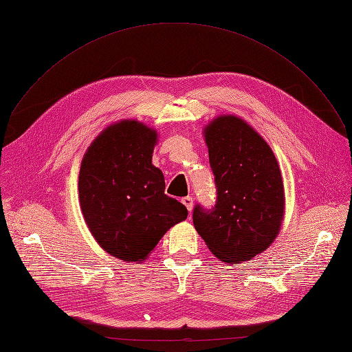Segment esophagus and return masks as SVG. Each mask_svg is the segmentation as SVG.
Returning a JSON list of instances; mask_svg holds the SVG:
<instances>
[{"instance_id": "34e87169", "label": "esophagus", "mask_w": 352, "mask_h": 352, "mask_svg": "<svg viewBox=\"0 0 352 352\" xmlns=\"http://www.w3.org/2000/svg\"><path fill=\"white\" fill-rule=\"evenodd\" d=\"M182 204H184L186 207H187V210L188 211H191L192 210V206H194V198L191 197V195H187V197H184V198H182Z\"/></svg>"}]
</instances>
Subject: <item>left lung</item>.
<instances>
[{"label":"left lung","instance_id":"left-lung-1","mask_svg":"<svg viewBox=\"0 0 352 352\" xmlns=\"http://www.w3.org/2000/svg\"><path fill=\"white\" fill-rule=\"evenodd\" d=\"M216 204H195V230L226 263L250 261L276 239L285 211L282 175L270 146L237 116H219L204 131Z\"/></svg>","mask_w":352,"mask_h":352}]
</instances>
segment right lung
Returning <instances> with one entry per match:
<instances>
[{"label":"right lung","mask_w":352,"mask_h":352,"mask_svg":"<svg viewBox=\"0 0 352 352\" xmlns=\"http://www.w3.org/2000/svg\"><path fill=\"white\" fill-rule=\"evenodd\" d=\"M157 132L136 120L106 128L83 157L79 200L90 233L109 254L142 262L188 211L168 197L152 165Z\"/></svg>","instance_id":"obj_1"}]
</instances>
